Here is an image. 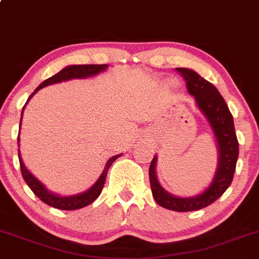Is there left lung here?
<instances>
[{"instance_id": "1", "label": "left lung", "mask_w": 259, "mask_h": 259, "mask_svg": "<svg viewBox=\"0 0 259 259\" xmlns=\"http://www.w3.org/2000/svg\"><path fill=\"white\" fill-rule=\"evenodd\" d=\"M178 72L185 78L187 92L194 97L196 107L213 132L219 151V164L208 186L201 194L190 197L172 195L161 186L156 175V155L150 164L149 176L152 196L161 207L178 212L197 211L213 203L230 187L238 159V140L232 114L216 87L189 68H178Z\"/></svg>"}]
</instances>
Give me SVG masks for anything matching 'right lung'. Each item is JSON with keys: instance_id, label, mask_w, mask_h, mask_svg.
<instances>
[{"instance_id": "1", "label": "right lung", "mask_w": 259, "mask_h": 259, "mask_svg": "<svg viewBox=\"0 0 259 259\" xmlns=\"http://www.w3.org/2000/svg\"><path fill=\"white\" fill-rule=\"evenodd\" d=\"M109 67L108 64H78V65H67L64 67L61 72H58L57 74H54L53 77L48 78L45 81L38 85V88H36V91L33 92L29 98L27 99V103L29 102L32 97L37 93L39 89L45 88L47 85H52V84L56 83H61V81H67L70 79H85V78L89 77H94V75L99 74V73L104 72L107 70V68ZM27 103L24 104V107L22 108V113H21V121H20V129H21V124H22V116H23V110L26 108ZM18 141V146H20V137L17 139ZM121 154L115 155V156L110 157L108 160L107 164H105L104 170H103L102 175L98 178L97 181L89 187L88 190L85 191L80 192V194H75V195H70V196H62L58 194H54V192L50 191L42 182L38 180L28 168L26 167L24 165L23 160L21 157V151L18 149V159H20V165H21V172L22 176H23L24 181L26 184L28 185L29 189L34 192V195L39 198L40 201H43L45 203H47L48 206H52L54 208L58 209H65V211H72V209H78V208H83L85 206L91 205L92 202H94L98 197H99L100 192H102L103 186L105 184V178H107V174L109 167H110L111 164L115 161L118 157H120Z\"/></svg>"}]
</instances>
